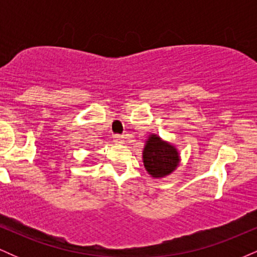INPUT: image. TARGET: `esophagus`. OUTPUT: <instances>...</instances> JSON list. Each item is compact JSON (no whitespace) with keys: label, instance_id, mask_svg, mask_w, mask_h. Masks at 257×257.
<instances>
[{"label":"esophagus","instance_id":"34e87169","mask_svg":"<svg viewBox=\"0 0 257 257\" xmlns=\"http://www.w3.org/2000/svg\"><path fill=\"white\" fill-rule=\"evenodd\" d=\"M113 143L114 144H123L124 143V137H123V135H114Z\"/></svg>","mask_w":257,"mask_h":257}]
</instances>
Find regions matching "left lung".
<instances>
[{
  "instance_id": "8db88e82",
  "label": "left lung",
  "mask_w": 257,
  "mask_h": 257,
  "mask_svg": "<svg viewBox=\"0 0 257 257\" xmlns=\"http://www.w3.org/2000/svg\"><path fill=\"white\" fill-rule=\"evenodd\" d=\"M143 162L146 172L153 179H163L175 172L180 166L181 157L174 144L151 133L144 145Z\"/></svg>"
}]
</instances>
